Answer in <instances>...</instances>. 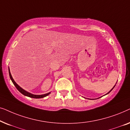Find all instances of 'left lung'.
<instances>
[{
  "label": "left lung",
  "instance_id": "1",
  "mask_svg": "<svg viewBox=\"0 0 130 130\" xmlns=\"http://www.w3.org/2000/svg\"><path fill=\"white\" fill-rule=\"evenodd\" d=\"M116 84H117V83H116ZM116 84H115V86H113V88H112V89H111V90H110V91H109V92H108V93H106V95H107V94H108V93H109V92H111V90H112V89H113V88H114V87H115V85H116ZM100 98H101V97H100Z\"/></svg>",
  "mask_w": 130,
  "mask_h": 130
}]
</instances>
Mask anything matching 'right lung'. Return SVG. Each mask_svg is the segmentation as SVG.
<instances>
[{"mask_svg":"<svg viewBox=\"0 0 130 130\" xmlns=\"http://www.w3.org/2000/svg\"><path fill=\"white\" fill-rule=\"evenodd\" d=\"M9 74L10 78V79H11L12 83H13V85H15V87H16V88H17V89L21 93L23 94V95H25V96H26L32 98L38 99V98H44V97L47 96L49 94L51 93V92H48V93H45V94H43V95H34V94H32L31 93H29V92H28L27 91H26V90H25L24 89H23L21 88V87L19 86V85H18L17 83L15 82V80H14L13 79V77H12V76L11 75V73H10L9 67Z\"/></svg>","mask_w":130,"mask_h":130,"instance_id":"1","label":"right lung"}]
</instances>
